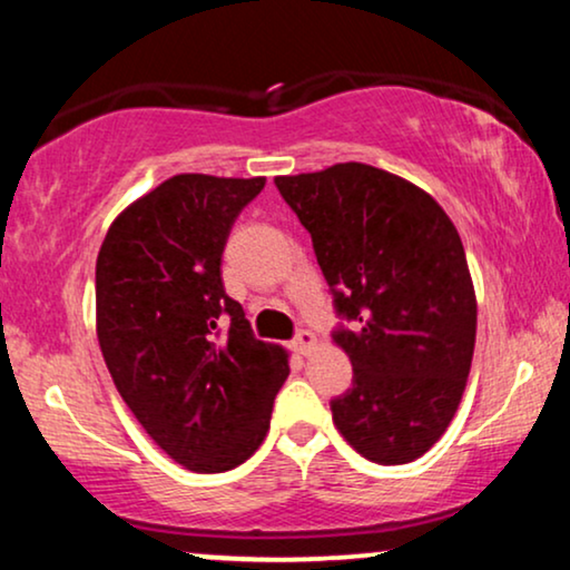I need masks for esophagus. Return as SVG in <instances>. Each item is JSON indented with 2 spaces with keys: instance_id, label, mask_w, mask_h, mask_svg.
Returning a JSON list of instances; mask_svg holds the SVG:
<instances>
[{
  "instance_id": "1",
  "label": "esophagus",
  "mask_w": 570,
  "mask_h": 570,
  "mask_svg": "<svg viewBox=\"0 0 570 570\" xmlns=\"http://www.w3.org/2000/svg\"><path fill=\"white\" fill-rule=\"evenodd\" d=\"M315 344H317L315 333H313V331H305V328H302V331L297 333V336H294V341H292L294 352H297V354H302V356H307L309 352H313V348H315Z\"/></svg>"
}]
</instances>
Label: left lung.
<instances>
[{
  "label": "left lung",
  "instance_id": "1",
  "mask_svg": "<svg viewBox=\"0 0 570 570\" xmlns=\"http://www.w3.org/2000/svg\"><path fill=\"white\" fill-rule=\"evenodd\" d=\"M328 281L354 381L333 424L375 464L438 443L464 396L476 297L456 226L412 181L367 164L276 177Z\"/></svg>",
  "mask_w": 570,
  "mask_h": 570
}]
</instances>
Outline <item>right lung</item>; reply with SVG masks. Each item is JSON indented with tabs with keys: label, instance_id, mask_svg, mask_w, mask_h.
Listing matches in <instances>:
<instances>
[{
	"label": "right lung",
	"instance_id": "add662e5",
	"mask_svg": "<svg viewBox=\"0 0 570 570\" xmlns=\"http://www.w3.org/2000/svg\"><path fill=\"white\" fill-rule=\"evenodd\" d=\"M265 177L177 174L114 218L96 261V333L135 420L189 472L261 449L289 354L253 336L222 255ZM230 317V331L220 321Z\"/></svg>",
	"mask_w": 570,
	"mask_h": 570
}]
</instances>
